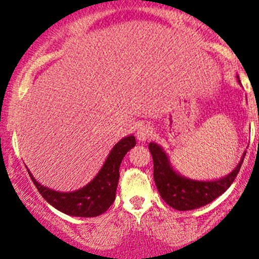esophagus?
Returning <instances> with one entry per match:
<instances>
[{
  "label": "esophagus",
  "instance_id": "obj_1",
  "mask_svg": "<svg viewBox=\"0 0 259 259\" xmlns=\"http://www.w3.org/2000/svg\"><path fill=\"white\" fill-rule=\"evenodd\" d=\"M153 135V127L149 124H143L138 127L137 138L139 142H146Z\"/></svg>",
  "mask_w": 259,
  "mask_h": 259
}]
</instances>
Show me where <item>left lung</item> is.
Here are the masks:
<instances>
[{"instance_id":"1","label":"left lung","mask_w":259,"mask_h":259,"mask_svg":"<svg viewBox=\"0 0 259 259\" xmlns=\"http://www.w3.org/2000/svg\"><path fill=\"white\" fill-rule=\"evenodd\" d=\"M149 150L153 156L154 182L159 194L166 204L177 210H192L203 207L223 194L238 176L245 156L244 153L237 168L224 178L213 182H199L177 174L169 164L168 156L158 144L150 143Z\"/></svg>"}]
</instances>
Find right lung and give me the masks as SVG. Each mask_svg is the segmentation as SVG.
<instances>
[{"label": "right lung", "mask_w": 259, "mask_h": 259, "mask_svg": "<svg viewBox=\"0 0 259 259\" xmlns=\"http://www.w3.org/2000/svg\"><path fill=\"white\" fill-rule=\"evenodd\" d=\"M137 142L133 135L124 138L114 146L104 163L103 168L86 187L76 192L60 193L42 187L36 182L32 176L33 184L38 193L52 207L65 214L74 217H98L110 208L115 200L117 182H119V168L125 154L134 148Z\"/></svg>", "instance_id": "obj_1"}]
</instances>
